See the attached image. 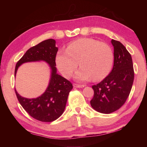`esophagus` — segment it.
<instances>
[{"instance_id": "34e87169", "label": "esophagus", "mask_w": 147, "mask_h": 147, "mask_svg": "<svg viewBox=\"0 0 147 147\" xmlns=\"http://www.w3.org/2000/svg\"><path fill=\"white\" fill-rule=\"evenodd\" d=\"M85 86L84 85H80V84H73V87L74 88H84Z\"/></svg>"}]
</instances>
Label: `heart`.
<instances>
[{"mask_svg":"<svg viewBox=\"0 0 147 147\" xmlns=\"http://www.w3.org/2000/svg\"><path fill=\"white\" fill-rule=\"evenodd\" d=\"M75 78L86 81L93 78L99 81L108 75L113 62L110 46L91 38H82L72 42L65 51H59L56 56L57 68L66 78L72 76L78 66Z\"/></svg>","mask_w":147,"mask_h":147,"instance_id":"heart-1","label":"heart"}]
</instances>
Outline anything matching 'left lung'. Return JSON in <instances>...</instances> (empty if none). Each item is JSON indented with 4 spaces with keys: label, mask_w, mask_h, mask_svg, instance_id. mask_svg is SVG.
<instances>
[{
    "label": "left lung",
    "mask_w": 147,
    "mask_h": 147,
    "mask_svg": "<svg viewBox=\"0 0 147 147\" xmlns=\"http://www.w3.org/2000/svg\"><path fill=\"white\" fill-rule=\"evenodd\" d=\"M114 48L112 70L100 83L92 86L94 96L90 101L94 109L111 113L123 106L131 91L134 71L131 54L120 41L111 40Z\"/></svg>",
    "instance_id": "1"
}]
</instances>
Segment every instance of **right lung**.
<instances>
[{
    "label": "right lung",
    "instance_id": "1",
    "mask_svg": "<svg viewBox=\"0 0 147 147\" xmlns=\"http://www.w3.org/2000/svg\"><path fill=\"white\" fill-rule=\"evenodd\" d=\"M58 51L56 41L49 39L29 49L17 61L15 76L19 67L26 62L43 60L49 64L51 78L45 92L36 98H26L16 91L17 99L22 107L34 119L41 122L56 120L63 113L69 92L73 89L70 81L56 73V56Z\"/></svg>",
    "mask_w": 147,
    "mask_h": 147
}]
</instances>
